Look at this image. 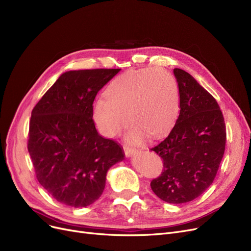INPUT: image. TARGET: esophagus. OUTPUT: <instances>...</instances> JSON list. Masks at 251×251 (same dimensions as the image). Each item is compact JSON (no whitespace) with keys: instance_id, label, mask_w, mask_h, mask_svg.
<instances>
[{"instance_id":"34e87169","label":"esophagus","mask_w":251,"mask_h":251,"mask_svg":"<svg viewBox=\"0 0 251 251\" xmlns=\"http://www.w3.org/2000/svg\"><path fill=\"white\" fill-rule=\"evenodd\" d=\"M123 149H124V153H125V155L126 156H132V155H134V154H136L137 153V150L136 149H134V148H130V147H127V146H124L123 147Z\"/></svg>"}]
</instances>
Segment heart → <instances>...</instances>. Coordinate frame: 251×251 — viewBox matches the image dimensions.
Listing matches in <instances>:
<instances>
[{"mask_svg":"<svg viewBox=\"0 0 251 251\" xmlns=\"http://www.w3.org/2000/svg\"><path fill=\"white\" fill-rule=\"evenodd\" d=\"M180 111L178 82L158 68L126 72L109 83L106 96L97 97L92 116L99 130L117 136L133 122L128 138L140 142L149 134L159 137L174 126Z\"/></svg>","mask_w":251,"mask_h":251,"instance_id":"1","label":"heart"}]
</instances>
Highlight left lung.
Segmentation results:
<instances>
[{"label": "left lung", "instance_id": "1", "mask_svg": "<svg viewBox=\"0 0 251 251\" xmlns=\"http://www.w3.org/2000/svg\"><path fill=\"white\" fill-rule=\"evenodd\" d=\"M180 92V113L171 132L151 148L163 162L153 192L170 203L200 197L214 181L224 157L226 129L215 98L189 73L174 69Z\"/></svg>", "mask_w": 251, "mask_h": 251}]
</instances>
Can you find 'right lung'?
I'll list each match as a JSON object with an SVG mask.
<instances>
[{"label":"right lung","instance_id":"add662e5","mask_svg":"<svg viewBox=\"0 0 251 251\" xmlns=\"http://www.w3.org/2000/svg\"><path fill=\"white\" fill-rule=\"evenodd\" d=\"M120 70L65 72L32 110L27 151L36 178L67 206L82 208L97 201L108 169L124 159L120 145L98 134L92 116L97 93Z\"/></svg>","mask_w":251,"mask_h":251}]
</instances>
